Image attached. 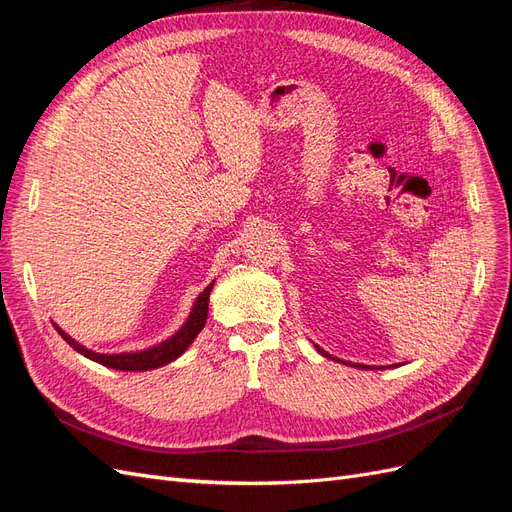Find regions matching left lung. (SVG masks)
<instances>
[{"label":"left lung","instance_id":"left-lung-1","mask_svg":"<svg viewBox=\"0 0 512 512\" xmlns=\"http://www.w3.org/2000/svg\"><path fill=\"white\" fill-rule=\"evenodd\" d=\"M316 348H318V352H322V356H329V359H333V356H331L329 352H324L320 346H316ZM342 363H344V365H352V367H359V369H371L369 365H361V363H346V361H342ZM395 367H397V365H395ZM376 369H378V367H376Z\"/></svg>","mask_w":512,"mask_h":512}]
</instances>
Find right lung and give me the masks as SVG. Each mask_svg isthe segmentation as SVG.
Returning a JSON list of instances; mask_svg holds the SVG:
<instances>
[{"label": "right lung", "instance_id": "right-lung-1", "mask_svg": "<svg viewBox=\"0 0 512 512\" xmlns=\"http://www.w3.org/2000/svg\"><path fill=\"white\" fill-rule=\"evenodd\" d=\"M211 282L203 292L198 294L192 309H190V316L185 320L179 331L173 333L170 337H166L164 342L156 344V346H149L145 350H132V352H115V354H104V352H96V350H89L87 346L76 342L74 337H70L66 331H61V327L55 329L57 333L66 339V342L83 356H87L89 361H96L104 367H111V369H119V371H149V369H158L164 367L168 363H173L175 359L188 350L192 346L194 339L198 337V333L203 331L205 322H207V312H209V294L213 290Z\"/></svg>", "mask_w": 512, "mask_h": 512}]
</instances>
